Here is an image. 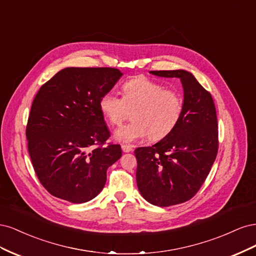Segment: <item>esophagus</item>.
<instances>
[{"label": "esophagus", "instance_id": "obj_1", "mask_svg": "<svg viewBox=\"0 0 256 256\" xmlns=\"http://www.w3.org/2000/svg\"><path fill=\"white\" fill-rule=\"evenodd\" d=\"M122 150L124 152H129L134 150V147L131 145H127V144H122Z\"/></svg>", "mask_w": 256, "mask_h": 256}]
</instances>
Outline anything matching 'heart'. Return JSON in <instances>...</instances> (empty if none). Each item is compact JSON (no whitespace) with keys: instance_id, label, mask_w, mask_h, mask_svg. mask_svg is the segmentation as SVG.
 <instances>
[{"instance_id":"obj_1","label":"heart","mask_w":256,"mask_h":256,"mask_svg":"<svg viewBox=\"0 0 256 256\" xmlns=\"http://www.w3.org/2000/svg\"><path fill=\"white\" fill-rule=\"evenodd\" d=\"M122 98L106 92L99 99L104 120L118 126L129 116L134 120L115 130V140L131 143L150 136L154 141L171 134L180 120L182 98L175 90L144 76H136L122 85Z\"/></svg>"}]
</instances>
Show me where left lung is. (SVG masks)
Returning a JSON list of instances; mask_svg holds the SVG:
<instances>
[{
    "label": "left lung",
    "instance_id": "left-lung-1",
    "mask_svg": "<svg viewBox=\"0 0 256 256\" xmlns=\"http://www.w3.org/2000/svg\"><path fill=\"white\" fill-rule=\"evenodd\" d=\"M150 72L180 79L184 88L182 113L172 132L134 150L138 191L148 203L166 207L187 202L204 184L218 152V122L210 92L191 72Z\"/></svg>",
    "mask_w": 256,
    "mask_h": 256
}]
</instances>
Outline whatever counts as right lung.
<instances>
[{"mask_svg": "<svg viewBox=\"0 0 256 256\" xmlns=\"http://www.w3.org/2000/svg\"><path fill=\"white\" fill-rule=\"evenodd\" d=\"M122 74L116 68L67 67L36 94L26 126L28 148L40 184L53 196L85 203L97 196L106 170L122 157L99 99Z\"/></svg>", "mask_w": 256, "mask_h": 256, "instance_id": "right-lung-1", "label": "right lung"}]
</instances>
